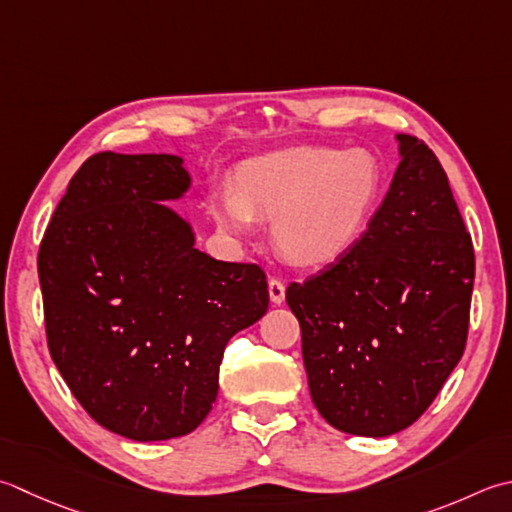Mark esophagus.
Listing matches in <instances>:
<instances>
[{
  "mask_svg": "<svg viewBox=\"0 0 512 512\" xmlns=\"http://www.w3.org/2000/svg\"><path fill=\"white\" fill-rule=\"evenodd\" d=\"M268 295H270V302H273L275 306L284 304L286 286H284L282 279H270V282H268Z\"/></svg>",
  "mask_w": 512,
  "mask_h": 512,
  "instance_id": "esophagus-1",
  "label": "esophagus"
}]
</instances>
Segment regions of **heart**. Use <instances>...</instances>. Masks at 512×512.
I'll return each mask as SVG.
<instances>
[{
    "mask_svg": "<svg viewBox=\"0 0 512 512\" xmlns=\"http://www.w3.org/2000/svg\"><path fill=\"white\" fill-rule=\"evenodd\" d=\"M379 193V168L364 150L302 146L250 159L233 190L210 199L219 230L244 242L253 219L273 222L279 253L297 266H326L362 235Z\"/></svg>",
    "mask_w": 512,
    "mask_h": 512,
    "instance_id": "b5f03b06",
    "label": "heart"
}]
</instances>
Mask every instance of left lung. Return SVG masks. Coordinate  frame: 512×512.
<instances>
[{
    "label": "left lung",
    "mask_w": 512,
    "mask_h": 512,
    "mask_svg": "<svg viewBox=\"0 0 512 512\" xmlns=\"http://www.w3.org/2000/svg\"><path fill=\"white\" fill-rule=\"evenodd\" d=\"M399 166L366 233L286 302L330 426L388 437L422 417L464 355L475 253L442 164L395 135Z\"/></svg>",
    "instance_id": "1"
}]
</instances>
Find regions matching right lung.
Wrapping results in <instances>:
<instances>
[{
	"label": "right lung",
	"instance_id": "add662e5",
	"mask_svg": "<svg viewBox=\"0 0 512 512\" xmlns=\"http://www.w3.org/2000/svg\"><path fill=\"white\" fill-rule=\"evenodd\" d=\"M190 184L179 155H93L39 246L50 357L86 413L133 442L193 433L226 342L268 310L264 270L202 253L164 204Z\"/></svg>",
	"mask_w": 512,
	"mask_h": 512
}]
</instances>
